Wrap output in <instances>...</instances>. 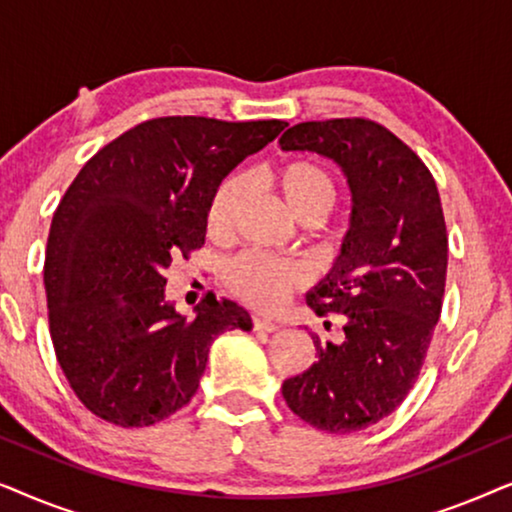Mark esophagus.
Masks as SVG:
<instances>
[{
	"label": "esophagus",
	"mask_w": 512,
	"mask_h": 512,
	"mask_svg": "<svg viewBox=\"0 0 512 512\" xmlns=\"http://www.w3.org/2000/svg\"><path fill=\"white\" fill-rule=\"evenodd\" d=\"M254 328H256V331H263V333H275L279 326L275 324V321H270L265 317H254Z\"/></svg>",
	"instance_id": "esophagus-1"
}]
</instances>
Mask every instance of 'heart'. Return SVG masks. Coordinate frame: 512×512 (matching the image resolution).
I'll list each match as a JSON object with an SVG mask.
<instances>
[{
    "label": "heart",
    "instance_id": "obj_1",
    "mask_svg": "<svg viewBox=\"0 0 512 512\" xmlns=\"http://www.w3.org/2000/svg\"><path fill=\"white\" fill-rule=\"evenodd\" d=\"M268 181L282 195L284 205L298 221H324L338 200V186L333 177L314 160H284L272 167ZM242 195V177H228L214 188L207 205L209 235L223 237L233 230ZM226 282L249 305L272 310L282 305L293 289L305 284V270L293 261H279V258L247 251L228 261Z\"/></svg>",
    "mask_w": 512,
    "mask_h": 512
}]
</instances>
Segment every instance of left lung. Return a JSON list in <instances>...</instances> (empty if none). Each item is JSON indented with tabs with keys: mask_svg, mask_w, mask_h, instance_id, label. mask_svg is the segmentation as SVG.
I'll use <instances>...</instances> for the list:
<instances>
[{
	"mask_svg": "<svg viewBox=\"0 0 512 512\" xmlns=\"http://www.w3.org/2000/svg\"><path fill=\"white\" fill-rule=\"evenodd\" d=\"M279 144L333 160L352 193L340 254L307 291L317 317L342 314L345 335L338 342L312 335L317 361L282 384L303 422L345 436L391 415L417 380L443 307V207L426 165L380 123H298Z\"/></svg>",
	"mask_w": 512,
	"mask_h": 512,
	"instance_id": "1",
	"label": "left lung"
}]
</instances>
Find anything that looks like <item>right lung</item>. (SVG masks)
<instances>
[{"instance_id":"1","label":"right lung","mask_w":512,"mask_h":512,"mask_svg":"<svg viewBox=\"0 0 512 512\" xmlns=\"http://www.w3.org/2000/svg\"><path fill=\"white\" fill-rule=\"evenodd\" d=\"M284 121L167 116L139 123L81 167L53 214L44 286L55 356L104 422L151 426L191 401L221 333L249 312L207 296L193 317L165 296V270L200 249L214 188Z\"/></svg>"}]
</instances>
